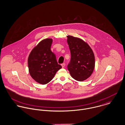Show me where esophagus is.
Wrapping results in <instances>:
<instances>
[{
	"mask_svg": "<svg viewBox=\"0 0 125 125\" xmlns=\"http://www.w3.org/2000/svg\"><path fill=\"white\" fill-rule=\"evenodd\" d=\"M61 65H62V68H64V66H65V64L64 63H63L61 64Z\"/></svg>",
	"mask_w": 125,
	"mask_h": 125,
	"instance_id": "esophagus-1",
	"label": "esophagus"
}]
</instances>
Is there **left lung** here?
<instances>
[{"label":"left lung","mask_w":125,"mask_h":125,"mask_svg":"<svg viewBox=\"0 0 125 125\" xmlns=\"http://www.w3.org/2000/svg\"><path fill=\"white\" fill-rule=\"evenodd\" d=\"M67 41L71 58L68 70L72 77L83 81L90 76L95 67V56L89 44L82 39L67 36Z\"/></svg>","instance_id":"8db88e82"}]
</instances>
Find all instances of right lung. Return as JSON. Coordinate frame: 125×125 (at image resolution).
<instances>
[{"label": "right lung", "instance_id": "1", "mask_svg": "<svg viewBox=\"0 0 125 125\" xmlns=\"http://www.w3.org/2000/svg\"><path fill=\"white\" fill-rule=\"evenodd\" d=\"M52 39L41 40L31 52L28 58L29 72L36 82L45 85L50 82L56 73L62 68L56 56L51 51Z\"/></svg>", "mask_w": 125, "mask_h": 125}]
</instances>
